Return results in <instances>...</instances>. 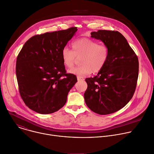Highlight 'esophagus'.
Masks as SVG:
<instances>
[{
	"instance_id": "esophagus-1",
	"label": "esophagus",
	"mask_w": 154,
	"mask_h": 154,
	"mask_svg": "<svg viewBox=\"0 0 154 154\" xmlns=\"http://www.w3.org/2000/svg\"><path fill=\"white\" fill-rule=\"evenodd\" d=\"M77 79H78V81H82L84 80V78L82 77V76H78L77 77Z\"/></svg>"
}]
</instances>
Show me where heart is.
I'll return each mask as SVG.
<instances>
[{
  "instance_id": "heart-1",
  "label": "heart",
  "mask_w": 154,
  "mask_h": 154,
  "mask_svg": "<svg viewBox=\"0 0 154 154\" xmlns=\"http://www.w3.org/2000/svg\"><path fill=\"white\" fill-rule=\"evenodd\" d=\"M73 51L64 47L61 53L63 65L68 68H72L76 57L80 59L81 66L68 71L70 73L78 76H85L98 73L105 65L109 55L108 47L104 44H98L90 38H82L73 42Z\"/></svg>"
}]
</instances>
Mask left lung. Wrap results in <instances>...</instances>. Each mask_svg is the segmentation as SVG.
Returning a JSON list of instances; mask_svg holds the SVG:
<instances>
[{
  "label": "left lung",
  "instance_id": "obj_1",
  "mask_svg": "<svg viewBox=\"0 0 154 154\" xmlns=\"http://www.w3.org/2000/svg\"><path fill=\"white\" fill-rule=\"evenodd\" d=\"M91 35L108 47L109 55L97 76L86 79L88 89L84 100L97 114L114 113L124 108L133 97L138 78V59L120 32L99 30Z\"/></svg>",
  "mask_w": 154,
  "mask_h": 154
}]
</instances>
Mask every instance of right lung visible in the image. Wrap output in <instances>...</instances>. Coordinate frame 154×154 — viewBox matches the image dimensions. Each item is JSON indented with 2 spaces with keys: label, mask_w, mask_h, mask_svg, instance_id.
<instances>
[{
  "label": "right lung",
  "mask_w": 154,
  "mask_h": 154,
  "mask_svg": "<svg viewBox=\"0 0 154 154\" xmlns=\"http://www.w3.org/2000/svg\"><path fill=\"white\" fill-rule=\"evenodd\" d=\"M77 30L71 27L37 35L22 48L16 59V74L21 97L30 109L47 114L65 105L77 78L66 73L61 53Z\"/></svg>",
  "instance_id": "right-lung-1"
}]
</instances>
